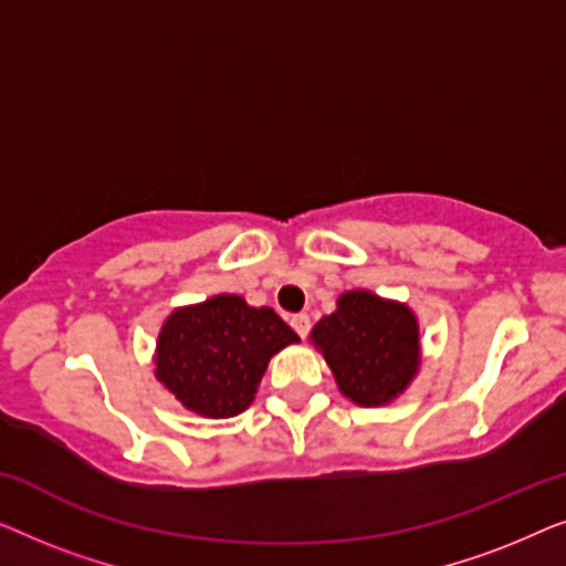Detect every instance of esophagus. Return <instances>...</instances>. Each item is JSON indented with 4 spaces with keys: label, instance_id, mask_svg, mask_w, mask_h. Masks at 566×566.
I'll list each match as a JSON object with an SVG mask.
<instances>
[{
    "label": "esophagus",
    "instance_id": "obj_1",
    "mask_svg": "<svg viewBox=\"0 0 566 566\" xmlns=\"http://www.w3.org/2000/svg\"><path fill=\"white\" fill-rule=\"evenodd\" d=\"M291 327L296 329L298 337H306L308 329H312V319H308V314H293L291 316Z\"/></svg>",
    "mask_w": 566,
    "mask_h": 566
}]
</instances>
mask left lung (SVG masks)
I'll return each mask as SVG.
<instances>
[{"label":"left lung","instance_id":"left-lung-1","mask_svg":"<svg viewBox=\"0 0 566 566\" xmlns=\"http://www.w3.org/2000/svg\"><path fill=\"white\" fill-rule=\"evenodd\" d=\"M312 343L339 391L360 407L389 405L420 368V327L412 308L370 291L343 293L337 312L314 324Z\"/></svg>","mask_w":566,"mask_h":566}]
</instances>
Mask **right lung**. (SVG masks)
<instances>
[{
    "label": "right lung",
    "instance_id": "add662e5",
    "mask_svg": "<svg viewBox=\"0 0 566 566\" xmlns=\"http://www.w3.org/2000/svg\"><path fill=\"white\" fill-rule=\"evenodd\" d=\"M298 335L273 308L221 293L175 308L157 339V378L185 409L211 420L252 405L270 358Z\"/></svg>",
    "mask_w": 566,
    "mask_h": 566
}]
</instances>
